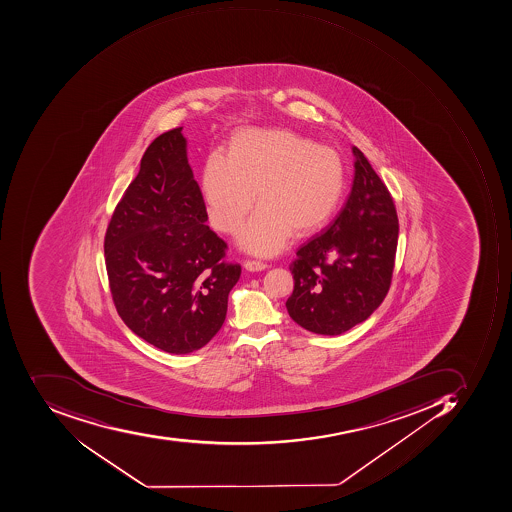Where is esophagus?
Returning a JSON list of instances; mask_svg holds the SVG:
<instances>
[{
    "label": "esophagus",
    "mask_w": 512,
    "mask_h": 512,
    "mask_svg": "<svg viewBox=\"0 0 512 512\" xmlns=\"http://www.w3.org/2000/svg\"><path fill=\"white\" fill-rule=\"evenodd\" d=\"M244 268H246V271L249 272H260L268 268V264L263 263V261L248 260L244 261Z\"/></svg>",
    "instance_id": "obj_1"
}]
</instances>
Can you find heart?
I'll return each instance as SVG.
<instances>
[{"label":"heart","mask_w":512,"mask_h":512,"mask_svg":"<svg viewBox=\"0 0 512 512\" xmlns=\"http://www.w3.org/2000/svg\"><path fill=\"white\" fill-rule=\"evenodd\" d=\"M209 220L224 234L238 231L257 194L261 204L240 234L252 254H277L292 234H311L334 215L345 188V166L332 147L284 129H243L229 155H209L203 171Z\"/></svg>","instance_id":"obj_1"}]
</instances>
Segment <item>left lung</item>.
I'll use <instances>...</instances> for the list:
<instances>
[{
  "label": "left lung",
  "mask_w": 512,
  "mask_h": 512,
  "mask_svg": "<svg viewBox=\"0 0 512 512\" xmlns=\"http://www.w3.org/2000/svg\"><path fill=\"white\" fill-rule=\"evenodd\" d=\"M354 154L351 194L328 229L297 251L289 315L306 331L340 335L383 303L394 271L398 218L394 200L368 158Z\"/></svg>",
  "instance_id": "left-lung-1"
}]
</instances>
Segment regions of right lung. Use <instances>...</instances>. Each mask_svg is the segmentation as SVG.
I'll list each match as a JSON object with an SVG mask.
<instances>
[{
  "mask_svg": "<svg viewBox=\"0 0 512 512\" xmlns=\"http://www.w3.org/2000/svg\"><path fill=\"white\" fill-rule=\"evenodd\" d=\"M183 127L164 132L115 208L104 237L107 277L121 320L149 345L191 354L223 326L240 264L206 221Z\"/></svg>",
  "mask_w": 512,
  "mask_h": 512,
  "instance_id": "add662e5",
  "label": "right lung"
}]
</instances>
